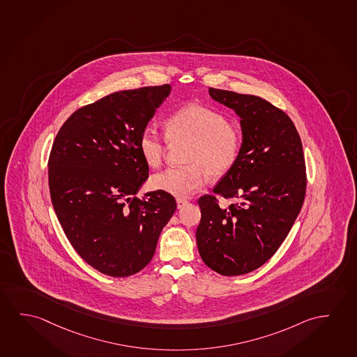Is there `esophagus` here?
Listing matches in <instances>:
<instances>
[{
    "label": "esophagus",
    "mask_w": 357,
    "mask_h": 357,
    "mask_svg": "<svg viewBox=\"0 0 357 357\" xmlns=\"http://www.w3.org/2000/svg\"><path fill=\"white\" fill-rule=\"evenodd\" d=\"M176 204H177V208L181 210L183 206H186V204H188V201L185 199V198H177V199H176Z\"/></svg>",
    "instance_id": "obj_1"
}]
</instances>
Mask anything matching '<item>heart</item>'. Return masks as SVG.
Masks as SVG:
<instances>
[{
	"label": "heart",
	"mask_w": 357,
	"mask_h": 357,
	"mask_svg": "<svg viewBox=\"0 0 357 357\" xmlns=\"http://www.w3.org/2000/svg\"><path fill=\"white\" fill-rule=\"evenodd\" d=\"M172 144L190 142L186 166L171 167L153 175V188L176 197H188L204 186L207 172L212 177L226 175L237 162L242 135L223 114L204 105L190 104L177 109L165 123ZM139 150L147 165L158 167L165 156L164 139L147 126L139 136Z\"/></svg>",
	"instance_id": "1"
}]
</instances>
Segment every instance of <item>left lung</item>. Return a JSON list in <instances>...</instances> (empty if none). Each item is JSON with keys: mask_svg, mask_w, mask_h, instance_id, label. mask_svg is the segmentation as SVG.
I'll list each match as a JSON object with an SVG mask.
<instances>
[{"mask_svg": "<svg viewBox=\"0 0 357 357\" xmlns=\"http://www.w3.org/2000/svg\"><path fill=\"white\" fill-rule=\"evenodd\" d=\"M208 91L239 116L242 147L237 162L213 188L237 204L222 207L210 195L198 199V252L212 271L242 275L277 252L299 215L306 188L303 145L293 121L271 102L234 91Z\"/></svg>", "mask_w": 357, "mask_h": 357, "instance_id": "1", "label": "left lung"}]
</instances>
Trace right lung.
<instances>
[{
	"label": "right lung",
	"instance_id": "1",
	"mask_svg": "<svg viewBox=\"0 0 357 357\" xmlns=\"http://www.w3.org/2000/svg\"><path fill=\"white\" fill-rule=\"evenodd\" d=\"M171 85L115 91L74 112L48 162L52 204L77 253L110 277L140 272L176 210L164 191L135 197L149 177L139 136Z\"/></svg>",
	"mask_w": 357,
	"mask_h": 357
}]
</instances>
